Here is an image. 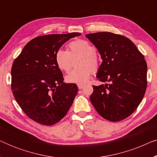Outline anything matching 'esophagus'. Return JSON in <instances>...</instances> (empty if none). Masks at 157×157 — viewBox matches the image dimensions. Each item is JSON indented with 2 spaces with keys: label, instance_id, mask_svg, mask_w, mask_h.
Masks as SVG:
<instances>
[{
  "label": "esophagus",
  "instance_id": "esophagus-1",
  "mask_svg": "<svg viewBox=\"0 0 157 157\" xmlns=\"http://www.w3.org/2000/svg\"><path fill=\"white\" fill-rule=\"evenodd\" d=\"M83 86H84V85H83V84H78V89H81Z\"/></svg>",
  "mask_w": 157,
  "mask_h": 157
}]
</instances>
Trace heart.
I'll list each match as a JSON object with an SVG mask.
<instances>
[{
	"mask_svg": "<svg viewBox=\"0 0 157 157\" xmlns=\"http://www.w3.org/2000/svg\"><path fill=\"white\" fill-rule=\"evenodd\" d=\"M69 51L60 48L55 54L56 63L59 69L68 72L71 68L72 58L81 55L78 66L66 76V82L81 84L86 82L92 72L99 70L101 61L96 47L86 40L78 39L68 44Z\"/></svg>",
	"mask_w": 157,
	"mask_h": 157,
	"instance_id": "b5f03b06",
	"label": "heart"
}]
</instances>
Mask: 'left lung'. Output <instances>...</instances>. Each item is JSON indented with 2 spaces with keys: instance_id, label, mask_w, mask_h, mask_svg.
Returning <instances> with one entry per match:
<instances>
[{
  "instance_id": "8db88e82",
  "label": "left lung",
  "mask_w": 157,
  "mask_h": 157,
  "mask_svg": "<svg viewBox=\"0 0 157 157\" xmlns=\"http://www.w3.org/2000/svg\"><path fill=\"white\" fill-rule=\"evenodd\" d=\"M86 37L96 47L103 60L96 77L109 83L93 86L91 104L105 119L122 121L134 113L147 90L144 56L132 40L119 34L98 32Z\"/></svg>"
}]
</instances>
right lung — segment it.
Returning <instances> with one entry per match:
<instances>
[{"label":"right lung","mask_w":157,"mask_h":157,"mask_svg":"<svg viewBox=\"0 0 157 157\" xmlns=\"http://www.w3.org/2000/svg\"><path fill=\"white\" fill-rule=\"evenodd\" d=\"M79 33L34 38L14 60L11 90L23 112L41 125L51 126L65 117L78 93L76 83H65L55 61L64 43Z\"/></svg>","instance_id":"1"}]
</instances>
